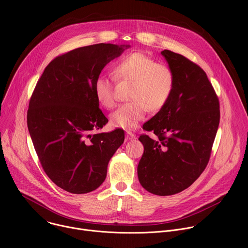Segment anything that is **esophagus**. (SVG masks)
Instances as JSON below:
<instances>
[{
  "instance_id": "esophagus-1",
  "label": "esophagus",
  "mask_w": 248,
  "mask_h": 248,
  "mask_svg": "<svg viewBox=\"0 0 248 248\" xmlns=\"http://www.w3.org/2000/svg\"><path fill=\"white\" fill-rule=\"evenodd\" d=\"M125 139L126 140H133V139H135V135L133 133H131V132H126Z\"/></svg>"
}]
</instances>
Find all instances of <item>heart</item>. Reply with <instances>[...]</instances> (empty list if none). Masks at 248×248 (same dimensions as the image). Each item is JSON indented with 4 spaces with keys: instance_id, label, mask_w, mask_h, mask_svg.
<instances>
[{
    "instance_id": "obj_1",
    "label": "heart",
    "mask_w": 248,
    "mask_h": 248,
    "mask_svg": "<svg viewBox=\"0 0 248 248\" xmlns=\"http://www.w3.org/2000/svg\"><path fill=\"white\" fill-rule=\"evenodd\" d=\"M119 81L131 83L128 104L122 105L112 115L111 124L124 129L135 128L146 117L148 109L158 112L169 102L174 88V75L166 64L157 63L150 57L139 53L128 54L120 59L113 67ZM97 101L106 109L115 106L113 80L106 76H98L93 83Z\"/></svg>"
}]
</instances>
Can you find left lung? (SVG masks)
Listing matches in <instances>:
<instances>
[{
	"label": "left lung",
	"instance_id": "1",
	"mask_svg": "<svg viewBox=\"0 0 248 248\" xmlns=\"http://www.w3.org/2000/svg\"><path fill=\"white\" fill-rule=\"evenodd\" d=\"M174 75L166 104L143 129L158 140L140 135L144 146L137 174L150 193L167 196L190 186L205 170L220 123V105L204 70L186 57L161 52Z\"/></svg>",
	"mask_w": 248,
	"mask_h": 248
}]
</instances>
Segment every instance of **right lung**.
<instances>
[{"mask_svg": "<svg viewBox=\"0 0 248 248\" xmlns=\"http://www.w3.org/2000/svg\"><path fill=\"white\" fill-rule=\"evenodd\" d=\"M129 47L100 43L61 55L46 66L32 93L27 126L35 151L50 180L67 192L98 188L124 143L121 128L91 134L108 123L93 83L105 65Z\"/></svg>", "mask_w": 248, "mask_h": 248, "instance_id": "obj_1", "label": "right lung"}]
</instances>
